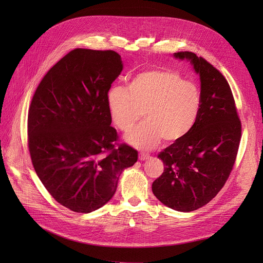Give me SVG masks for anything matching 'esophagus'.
Wrapping results in <instances>:
<instances>
[{"instance_id":"34e87169","label":"esophagus","mask_w":263,"mask_h":263,"mask_svg":"<svg viewBox=\"0 0 263 263\" xmlns=\"http://www.w3.org/2000/svg\"><path fill=\"white\" fill-rule=\"evenodd\" d=\"M140 160L141 161H146V160H148L149 158H150V156L148 155V154H144V153H142V154H140Z\"/></svg>"}]
</instances>
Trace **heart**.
Masks as SVG:
<instances>
[{"instance_id": "heart-1", "label": "heart", "mask_w": 263, "mask_h": 263, "mask_svg": "<svg viewBox=\"0 0 263 263\" xmlns=\"http://www.w3.org/2000/svg\"><path fill=\"white\" fill-rule=\"evenodd\" d=\"M106 102L115 126L129 132L143 115L145 121L131 131L126 141L139 149L156 148L162 140L180 142L197 121L201 95L194 82L183 80L176 71L149 69L136 74L129 88L110 87Z\"/></svg>"}]
</instances>
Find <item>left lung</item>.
<instances>
[{"mask_svg": "<svg viewBox=\"0 0 263 263\" xmlns=\"http://www.w3.org/2000/svg\"><path fill=\"white\" fill-rule=\"evenodd\" d=\"M186 60L200 80L201 105L194 128L158 156L163 174L154 181L155 196L180 212L197 210L222 190L232 171L241 140V121L228 82L216 68L192 52Z\"/></svg>", "mask_w": 263, "mask_h": 263, "instance_id": "8db88e82", "label": "left lung"}]
</instances>
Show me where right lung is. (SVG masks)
I'll return each mask as SVG.
<instances>
[{"label": "right lung", "instance_id": "1", "mask_svg": "<svg viewBox=\"0 0 263 263\" xmlns=\"http://www.w3.org/2000/svg\"><path fill=\"white\" fill-rule=\"evenodd\" d=\"M112 50L74 49L39 83L27 117L33 166L51 196L66 208L89 213L115 194L121 173L137 151L110 127L106 96L122 71Z\"/></svg>", "mask_w": 263, "mask_h": 263}]
</instances>
